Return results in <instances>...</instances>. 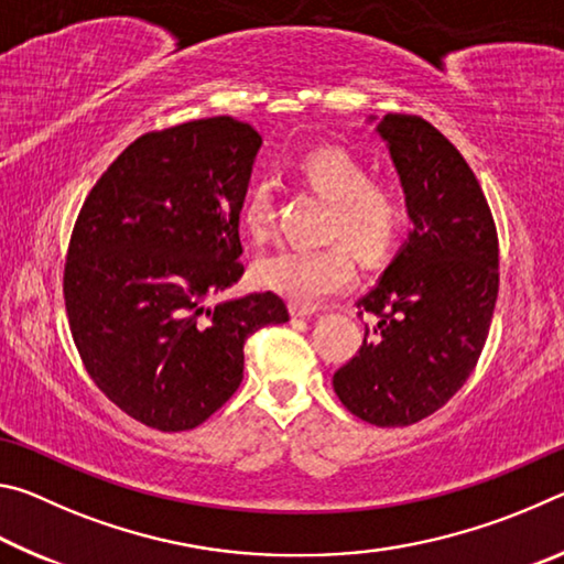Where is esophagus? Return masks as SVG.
Wrapping results in <instances>:
<instances>
[{
    "label": "esophagus",
    "mask_w": 564,
    "mask_h": 564,
    "mask_svg": "<svg viewBox=\"0 0 564 564\" xmlns=\"http://www.w3.org/2000/svg\"><path fill=\"white\" fill-rule=\"evenodd\" d=\"M311 313H313V308H308V305L291 303V316H293V318H308Z\"/></svg>",
    "instance_id": "34e87169"
}]
</instances>
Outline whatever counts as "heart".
I'll return each mask as SVG.
<instances>
[{"label": "heart", "instance_id": "obj_1", "mask_svg": "<svg viewBox=\"0 0 564 564\" xmlns=\"http://www.w3.org/2000/svg\"><path fill=\"white\" fill-rule=\"evenodd\" d=\"M301 174L321 198L330 204L328 241H340L316 251L283 248L263 256L253 265V281L301 305H316L346 291L356 279V251L366 263L386 261L405 231L408 208L400 191L370 181L368 169L348 151L318 149L301 161ZM243 226L253 238H265L273 228V194L265 181L248 188Z\"/></svg>", "mask_w": 564, "mask_h": 564}]
</instances>
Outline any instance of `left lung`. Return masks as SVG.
Returning <instances> with one entry per match:
<instances>
[{
	"mask_svg": "<svg viewBox=\"0 0 564 564\" xmlns=\"http://www.w3.org/2000/svg\"><path fill=\"white\" fill-rule=\"evenodd\" d=\"M376 117H370L373 121ZM386 141L413 231L358 301L360 350L333 376L352 415L378 427L413 425L443 408L477 366L498 301V231L473 169L433 123L386 113Z\"/></svg>",
	"mask_w": 564,
	"mask_h": 564,
	"instance_id": "left-lung-1",
	"label": "left lung"
}]
</instances>
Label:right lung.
Returning <instances> with one entry per match:
<instances>
[{
    "mask_svg": "<svg viewBox=\"0 0 564 564\" xmlns=\"http://www.w3.org/2000/svg\"><path fill=\"white\" fill-rule=\"evenodd\" d=\"M261 144L231 117L149 131L104 171L74 224V346L101 393L156 431L212 417L241 386L246 338L289 321L271 291L206 305L243 275L238 221Z\"/></svg>",
    "mask_w": 564,
    "mask_h": 564,
    "instance_id": "1",
    "label": "right lung"
}]
</instances>
